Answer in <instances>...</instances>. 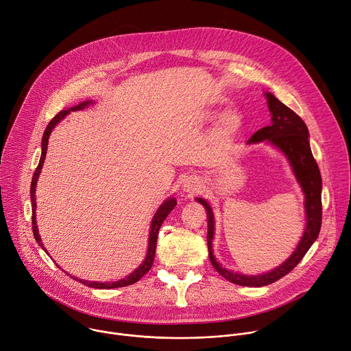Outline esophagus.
Listing matches in <instances>:
<instances>
[{
	"label": "esophagus",
	"mask_w": 351,
	"mask_h": 351,
	"mask_svg": "<svg viewBox=\"0 0 351 351\" xmlns=\"http://www.w3.org/2000/svg\"><path fill=\"white\" fill-rule=\"evenodd\" d=\"M202 189V182L197 176H187L183 180V190L187 193H195Z\"/></svg>",
	"instance_id": "1"
}]
</instances>
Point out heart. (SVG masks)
I'll list each match as a JSON object with an SVG mask.
<instances>
[{"label": "heart", "instance_id": "heart-1", "mask_svg": "<svg viewBox=\"0 0 351 351\" xmlns=\"http://www.w3.org/2000/svg\"><path fill=\"white\" fill-rule=\"evenodd\" d=\"M243 125V115L236 111L230 110L221 117V131L226 134H236Z\"/></svg>", "mask_w": 351, "mask_h": 351}]
</instances>
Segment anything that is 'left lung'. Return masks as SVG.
I'll list each match as a JSON object with an SVG mask.
<instances>
[{
  "mask_svg": "<svg viewBox=\"0 0 351 351\" xmlns=\"http://www.w3.org/2000/svg\"><path fill=\"white\" fill-rule=\"evenodd\" d=\"M267 106L271 112V124L255 132L248 143H258L267 141L277 149H280L288 158L293 173L296 176L298 183L300 184L304 193V209H306V228L299 241L295 252L277 269L259 274V276H245L240 273H232L223 266H220L212 252V240L215 231V217L212 213V208L204 198H195L199 204L204 205L208 217V251L209 261L215 270L224 277L227 281L244 285V287H265L273 284L292 271L296 265L304 258L306 252L310 250L313 243L317 240L321 228L322 219V205H321V173L318 165L313 157L310 143H308V131L306 124L300 117L281 103L273 93L266 92Z\"/></svg>",
  "mask_w": 351,
  "mask_h": 351,
  "instance_id": "1",
  "label": "left lung"
}]
</instances>
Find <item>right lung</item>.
<instances>
[{"label":"right lung","mask_w":351,"mask_h":351,"mask_svg":"<svg viewBox=\"0 0 351 351\" xmlns=\"http://www.w3.org/2000/svg\"><path fill=\"white\" fill-rule=\"evenodd\" d=\"M89 104H93V100H86V101H82L71 108H66V110H62L60 112H58L53 119L49 121L45 132H44V136H43V145H41V158H40V162H38V167L36 168V172L33 175V179H32V186H30V197H32V204H33V219H32V223H33V232H34V239L38 243V245L44 250V244L41 241V237L38 234V228H37V223H36V206H37V202H36V187H37V180H38V176L41 173V169H43V165H44V160H45V156H47V150H48V139H49V135L52 132V130L60 123V120H63L64 117L67 114H70V111H77V110H82L85 108L86 106ZM176 206V199L173 197L168 198L160 208L156 212L153 220H152V226H150V234H149V248H147V255H146V259L145 262L134 271L131 273L128 277H125L124 280H119V281H114V282H89V281H82V280H78L80 282L90 287V288H97V289H111V288H121V287H128V285H132L135 282H138L153 266V262H154V256H156V248H157V236H158V231H160V227L162 224V221L165 220V217L169 215V212ZM45 251V250H44ZM77 280V278H74Z\"/></svg>","instance_id":"right-lung-1"}]
</instances>
